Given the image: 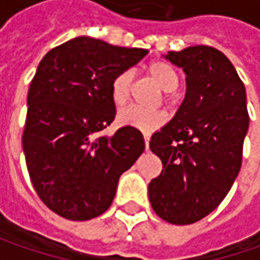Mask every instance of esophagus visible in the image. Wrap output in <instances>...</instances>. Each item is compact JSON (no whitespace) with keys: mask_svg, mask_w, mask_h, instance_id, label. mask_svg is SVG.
Wrapping results in <instances>:
<instances>
[{"mask_svg":"<svg viewBox=\"0 0 260 260\" xmlns=\"http://www.w3.org/2000/svg\"><path fill=\"white\" fill-rule=\"evenodd\" d=\"M143 137H145L146 149H149V140H150V135H149V133H143Z\"/></svg>","mask_w":260,"mask_h":260,"instance_id":"1","label":"esophagus"}]
</instances>
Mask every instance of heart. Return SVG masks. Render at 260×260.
I'll list each match as a JSON object with an SVG mask.
<instances>
[{
    "instance_id": "obj_1",
    "label": "heart",
    "mask_w": 260,
    "mask_h": 260,
    "mask_svg": "<svg viewBox=\"0 0 260 260\" xmlns=\"http://www.w3.org/2000/svg\"><path fill=\"white\" fill-rule=\"evenodd\" d=\"M147 74L164 91H174L178 86L179 76L174 68L166 62L156 60L147 66ZM132 92V74L123 71L114 76L110 86L111 100L117 107H123L128 103ZM117 120L121 125L133 127L142 132H152L166 121V114L164 111H146L137 107H125L118 111Z\"/></svg>"
}]
</instances>
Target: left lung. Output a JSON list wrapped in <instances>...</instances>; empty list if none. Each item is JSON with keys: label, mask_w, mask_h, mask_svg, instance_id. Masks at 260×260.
<instances>
[{"label": "left lung", "mask_w": 260, "mask_h": 260, "mask_svg": "<svg viewBox=\"0 0 260 260\" xmlns=\"http://www.w3.org/2000/svg\"><path fill=\"white\" fill-rule=\"evenodd\" d=\"M165 59L182 68L186 94L174 118L150 139L164 169L149 184V200L168 223L192 224L218 207L239 175L249 128L246 89L214 47L189 46Z\"/></svg>", "instance_id": "1"}]
</instances>
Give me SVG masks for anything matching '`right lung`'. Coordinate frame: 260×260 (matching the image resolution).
Listing matches in <instances>:
<instances>
[{
  "mask_svg": "<svg viewBox=\"0 0 260 260\" xmlns=\"http://www.w3.org/2000/svg\"><path fill=\"white\" fill-rule=\"evenodd\" d=\"M147 53L81 36L47 52L37 66L23 150L36 192L56 214L75 221L103 214L121 174L143 153L137 128L101 132L115 117L111 81Z\"/></svg>",
  "mask_w": 260,
  "mask_h": 260,
  "instance_id": "obj_1",
  "label": "right lung"
}]
</instances>
